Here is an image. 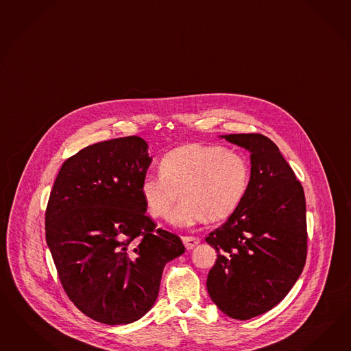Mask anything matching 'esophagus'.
Returning <instances> with one entry per match:
<instances>
[{
	"label": "esophagus",
	"mask_w": 351,
	"mask_h": 351,
	"mask_svg": "<svg viewBox=\"0 0 351 351\" xmlns=\"http://www.w3.org/2000/svg\"><path fill=\"white\" fill-rule=\"evenodd\" d=\"M181 239H182V243H184V245H185L188 250L193 249L200 241L199 237H182Z\"/></svg>",
	"instance_id": "esophagus-1"
}]
</instances>
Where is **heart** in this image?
<instances>
[{"label": "heart", "mask_w": 351, "mask_h": 351, "mask_svg": "<svg viewBox=\"0 0 351 351\" xmlns=\"http://www.w3.org/2000/svg\"><path fill=\"white\" fill-rule=\"evenodd\" d=\"M250 170L240 153L221 145L186 144L167 152L160 175L145 176L141 185L144 206L153 218L165 217L180 193L182 200L169 221L175 228L230 217L244 199Z\"/></svg>", "instance_id": "heart-1"}]
</instances>
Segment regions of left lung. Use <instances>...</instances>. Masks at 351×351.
<instances>
[{
    "label": "left lung",
    "instance_id": "left-lung-1",
    "mask_svg": "<svg viewBox=\"0 0 351 351\" xmlns=\"http://www.w3.org/2000/svg\"><path fill=\"white\" fill-rule=\"evenodd\" d=\"M250 152V181L237 210L206 241L217 252L207 277L213 303L234 319L271 311L303 272L308 234L300 181L262 134L223 135Z\"/></svg>",
    "mask_w": 351,
    "mask_h": 351
}]
</instances>
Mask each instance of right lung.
I'll return each instance as SVG.
<instances>
[{"label":"right lung","mask_w":351,"mask_h":351,"mask_svg":"<svg viewBox=\"0 0 351 351\" xmlns=\"http://www.w3.org/2000/svg\"><path fill=\"white\" fill-rule=\"evenodd\" d=\"M139 136L95 143L62 163L46 208V240L69 299L104 324L142 318L180 237L145 215L141 185L152 158Z\"/></svg>","instance_id":"right-lung-1"}]
</instances>
